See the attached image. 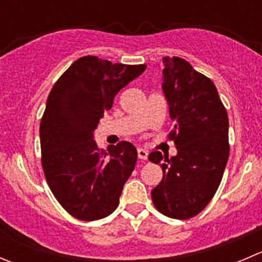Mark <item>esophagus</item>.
<instances>
[{
    "instance_id": "34e87169",
    "label": "esophagus",
    "mask_w": 262,
    "mask_h": 262,
    "mask_svg": "<svg viewBox=\"0 0 262 262\" xmlns=\"http://www.w3.org/2000/svg\"><path fill=\"white\" fill-rule=\"evenodd\" d=\"M138 158H141V160H147L148 150L143 149V148H138Z\"/></svg>"
}]
</instances>
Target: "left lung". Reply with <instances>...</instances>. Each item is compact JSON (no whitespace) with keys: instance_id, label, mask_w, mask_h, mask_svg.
I'll return each mask as SVG.
<instances>
[{"instance_id":"8db88e82","label":"left lung","mask_w":262,"mask_h":262,"mask_svg":"<svg viewBox=\"0 0 262 262\" xmlns=\"http://www.w3.org/2000/svg\"><path fill=\"white\" fill-rule=\"evenodd\" d=\"M162 90L175 121L170 139L178 155L170 160L150 152L162 166V181L152 190L158 212L173 219L199 214L215 194L229 156L228 115L214 83L179 57L162 59Z\"/></svg>"}]
</instances>
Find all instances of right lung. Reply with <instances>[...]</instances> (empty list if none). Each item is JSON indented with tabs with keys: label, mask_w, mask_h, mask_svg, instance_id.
I'll use <instances>...</instances> for the list:
<instances>
[{
	"label": "right lung",
	"mask_w": 262,
	"mask_h": 262,
	"mask_svg": "<svg viewBox=\"0 0 262 262\" xmlns=\"http://www.w3.org/2000/svg\"><path fill=\"white\" fill-rule=\"evenodd\" d=\"M146 64H121L86 55L55 82L40 121L41 165L50 190L71 215L97 221L119 204L133 172L137 149L129 142L99 149L94 132L115 95Z\"/></svg>",
	"instance_id": "1"
}]
</instances>
